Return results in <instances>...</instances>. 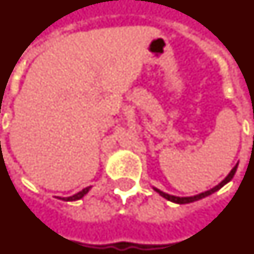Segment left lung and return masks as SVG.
I'll list each match as a JSON object with an SVG mask.
<instances>
[{
  "mask_svg": "<svg viewBox=\"0 0 254 254\" xmlns=\"http://www.w3.org/2000/svg\"><path fill=\"white\" fill-rule=\"evenodd\" d=\"M236 169H238V164H236L235 167L232 168L231 172H230L229 174H227V177H226L225 180L222 181V182H219L217 186H214L213 189L208 190V191H204V192H200L197 193V195H193V196H183V197H181V196H174V195H169V193L164 192V191H161V190L156 189V187H153V190L156 191L157 193H159L160 196H163L164 199L169 200V201H172V203H176V204H189V203H193V201H197V200L200 199H204V197H206V196L212 195V193H214L216 191H218L219 189H222L223 186H225L226 183H229L230 181L232 180V177L235 176V172Z\"/></svg>",
  "mask_w": 254,
  "mask_h": 254,
  "instance_id": "left-lung-1",
  "label": "left lung"
}]
</instances>
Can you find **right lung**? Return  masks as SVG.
Instances as JSON below:
<instances>
[{
	"label": "right lung",
	"mask_w": 254,
	"mask_h": 254,
	"mask_svg": "<svg viewBox=\"0 0 254 254\" xmlns=\"http://www.w3.org/2000/svg\"><path fill=\"white\" fill-rule=\"evenodd\" d=\"M90 189H91V186H89V187H85L84 190H81L80 192L74 193V195H72V196H68V197H61V196H58V199H61V200H64V201H76V200H80V199H82V197H84V196L86 195V193L89 192V191H90Z\"/></svg>",
	"instance_id": "obj_1"
}]
</instances>
